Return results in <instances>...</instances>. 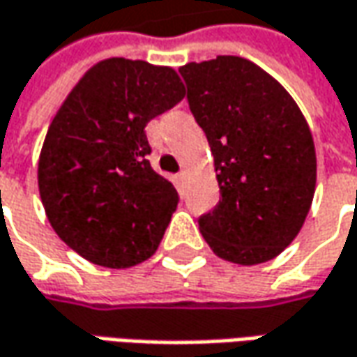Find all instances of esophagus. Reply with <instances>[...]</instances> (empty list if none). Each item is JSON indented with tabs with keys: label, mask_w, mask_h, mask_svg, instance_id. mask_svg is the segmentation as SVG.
I'll return each mask as SVG.
<instances>
[{
	"label": "esophagus",
	"mask_w": 357,
	"mask_h": 357,
	"mask_svg": "<svg viewBox=\"0 0 357 357\" xmlns=\"http://www.w3.org/2000/svg\"><path fill=\"white\" fill-rule=\"evenodd\" d=\"M176 181H178V188H183V185H185V181H188V172H185V169H181L178 176H176Z\"/></svg>",
	"instance_id": "obj_1"
}]
</instances>
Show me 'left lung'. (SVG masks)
<instances>
[{
	"instance_id": "8db88e82",
	"label": "left lung",
	"mask_w": 357,
	"mask_h": 357,
	"mask_svg": "<svg viewBox=\"0 0 357 357\" xmlns=\"http://www.w3.org/2000/svg\"><path fill=\"white\" fill-rule=\"evenodd\" d=\"M179 73L221 191L215 209L199 217L203 239L231 263H266L301 233L312 205L308 122L284 86L243 56L188 63Z\"/></svg>"
}]
</instances>
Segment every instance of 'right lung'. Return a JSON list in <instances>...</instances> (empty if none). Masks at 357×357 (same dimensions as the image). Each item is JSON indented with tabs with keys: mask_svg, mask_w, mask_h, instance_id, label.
Wrapping results in <instances>:
<instances>
[{
	"mask_svg": "<svg viewBox=\"0 0 357 357\" xmlns=\"http://www.w3.org/2000/svg\"><path fill=\"white\" fill-rule=\"evenodd\" d=\"M183 96L174 68L112 56L61 105L37 179L51 227L82 259L128 268L155 252L179 197L150 166L144 128Z\"/></svg>",
	"mask_w": 357,
	"mask_h": 357,
	"instance_id": "obj_1",
	"label": "right lung"
}]
</instances>
